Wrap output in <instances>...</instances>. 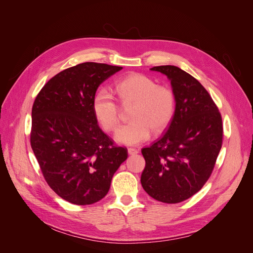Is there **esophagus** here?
<instances>
[{"instance_id": "esophagus-1", "label": "esophagus", "mask_w": 253, "mask_h": 253, "mask_svg": "<svg viewBox=\"0 0 253 253\" xmlns=\"http://www.w3.org/2000/svg\"><path fill=\"white\" fill-rule=\"evenodd\" d=\"M127 153H128L129 155H135V154H137V153H138V150L134 149V148H128L127 149Z\"/></svg>"}]
</instances>
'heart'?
<instances>
[{
	"instance_id": "heart-1",
	"label": "heart",
	"mask_w": 253,
	"mask_h": 253,
	"mask_svg": "<svg viewBox=\"0 0 253 253\" xmlns=\"http://www.w3.org/2000/svg\"><path fill=\"white\" fill-rule=\"evenodd\" d=\"M119 100L134 103L131 122L121 126L115 139L127 145L139 144L147 140L151 131L159 133L169 126L175 112V96L172 89L142 74H132L115 84ZM93 112L104 131L112 132L120 119L119 106L110 90L102 88L93 98Z\"/></svg>"
}]
</instances>
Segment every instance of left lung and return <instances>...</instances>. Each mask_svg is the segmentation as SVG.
Instances as JSON below:
<instances>
[{
	"label": "left lung",
	"mask_w": 253,
	"mask_h": 253,
	"mask_svg": "<svg viewBox=\"0 0 253 253\" xmlns=\"http://www.w3.org/2000/svg\"><path fill=\"white\" fill-rule=\"evenodd\" d=\"M166 75L175 96V112L166 133L141 150V185L151 197L177 204L200 191L214 169L223 143L216 104L194 77L174 65L154 66Z\"/></svg>",
	"instance_id": "8db88e82"
}]
</instances>
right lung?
Listing matches in <instances>:
<instances>
[{
  "instance_id": "1",
  "label": "right lung",
  "mask_w": 253,
  "mask_h": 253,
  "mask_svg": "<svg viewBox=\"0 0 253 253\" xmlns=\"http://www.w3.org/2000/svg\"><path fill=\"white\" fill-rule=\"evenodd\" d=\"M121 66L85 62L60 72L36 97L30 144L48 186L74 205L108 194L114 173L127 158L99 127L93 98Z\"/></svg>"
}]
</instances>
